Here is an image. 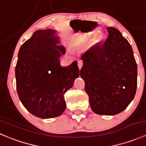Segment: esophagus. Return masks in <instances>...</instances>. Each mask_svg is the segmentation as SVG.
<instances>
[{
    "instance_id": "obj_1",
    "label": "esophagus",
    "mask_w": 146,
    "mask_h": 146,
    "mask_svg": "<svg viewBox=\"0 0 146 146\" xmlns=\"http://www.w3.org/2000/svg\"><path fill=\"white\" fill-rule=\"evenodd\" d=\"M82 65H83V63H82V61H79L78 62V68L79 69H81V68L82 67Z\"/></svg>"
}]
</instances>
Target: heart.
<instances>
[{"label": "heart", "instance_id": "heart-1", "mask_svg": "<svg viewBox=\"0 0 146 146\" xmlns=\"http://www.w3.org/2000/svg\"><path fill=\"white\" fill-rule=\"evenodd\" d=\"M92 35L90 33H84L82 35H79L77 38H76V42L78 46H82L85 44L90 39V38L92 37ZM101 39V38L100 36H97L94 39L93 42L94 43H97V42H100V40Z\"/></svg>", "mask_w": 146, "mask_h": 146}]
</instances>
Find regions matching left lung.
<instances>
[{"label":"left lung","instance_id":"1","mask_svg":"<svg viewBox=\"0 0 146 146\" xmlns=\"http://www.w3.org/2000/svg\"><path fill=\"white\" fill-rule=\"evenodd\" d=\"M108 37L81 56L80 76L95 114L115 115L133 100L137 88V64L131 46L114 27Z\"/></svg>","mask_w":146,"mask_h":146}]
</instances>
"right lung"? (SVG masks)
<instances>
[{
	"instance_id": "add662e5",
	"label": "right lung",
	"mask_w": 146,
	"mask_h": 146,
	"mask_svg": "<svg viewBox=\"0 0 146 146\" xmlns=\"http://www.w3.org/2000/svg\"><path fill=\"white\" fill-rule=\"evenodd\" d=\"M56 30H37L20 47L15 66L16 88L23 106L34 116L50 119L66 110L64 94L80 75L77 61L67 67L59 58L66 49Z\"/></svg>"
}]
</instances>
